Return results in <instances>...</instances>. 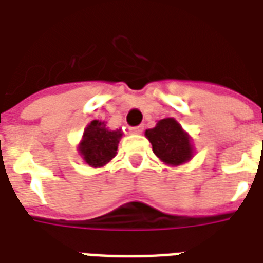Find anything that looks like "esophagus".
<instances>
[{"label": "esophagus", "mask_w": 263, "mask_h": 263, "mask_svg": "<svg viewBox=\"0 0 263 263\" xmlns=\"http://www.w3.org/2000/svg\"><path fill=\"white\" fill-rule=\"evenodd\" d=\"M143 130H144V126H134V127H130V132L136 134H140Z\"/></svg>", "instance_id": "34e87169"}]
</instances>
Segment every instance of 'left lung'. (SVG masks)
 Masks as SVG:
<instances>
[{"label": "left lung", "instance_id": "8db88e82", "mask_svg": "<svg viewBox=\"0 0 263 263\" xmlns=\"http://www.w3.org/2000/svg\"><path fill=\"white\" fill-rule=\"evenodd\" d=\"M154 154L170 165H179L192 157L191 139L175 119L160 120L155 127L145 130Z\"/></svg>", "mask_w": 263, "mask_h": 263}]
</instances>
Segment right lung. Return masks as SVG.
Returning <instances> with one entry per match:
<instances>
[{"label": "right lung", "instance_id": "add662e5", "mask_svg": "<svg viewBox=\"0 0 263 263\" xmlns=\"http://www.w3.org/2000/svg\"><path fill=\"white\" fill-rule=\"evenodd\" d=\"M120 130H109L105 122L92 120L84 132V139L80 144V153L88 165L102 166L116 155Z\"/></svg>", "mask_w": 263, "mask_h": 263}]
</instances>
